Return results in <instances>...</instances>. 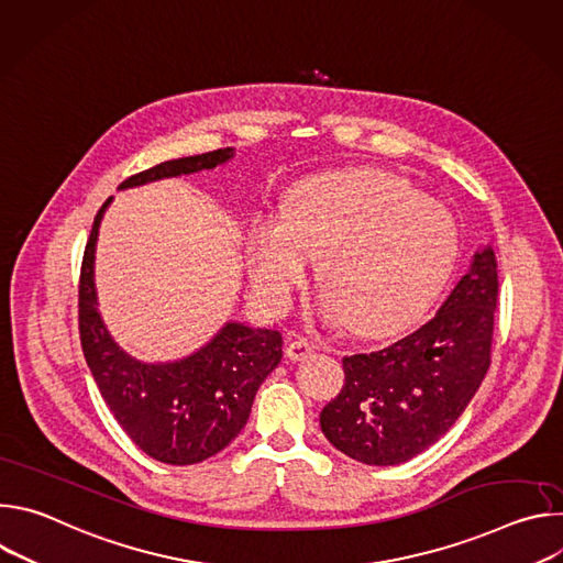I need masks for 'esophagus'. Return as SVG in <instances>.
Masks as SVG:
<instances>
[{"label":"esophagus","mask_w":563,"mask_h":563,"mask_svg":"<svg viewBox=\"0 0 563 563\" xmlns=\"http://www.w3.org/2000/svg\"><path fill=\"white\" fill-rule=\"evenodd\" d=\"M313 350H316V345L311 341L296 339V341H291L287 345V358L289 361H305V358H309L313 354Z\"/></svg>","instance_id":"1"}]
</instances>
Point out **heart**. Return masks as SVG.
<instances>
[{
	"label": "heart",
	"mask_w": 563,
	"mask_h": 563,
	"mask_svg": "<svg viewBox=\"0 0 563 563\" xmlns=\"http://www.w3.org/2000/svg\"><path fill=\"white\" fill-rule=\"evenodd\" d=\"M459 224L408 180L376 169L300 180L285 220L263 218L250 233L247 265L261 302L280 311L320 256L328 287L320 311L363 336L406 328L448 283L459 258Z\"/></svg>",
	"instance_id": "b5f03b06"
}]
</instances>
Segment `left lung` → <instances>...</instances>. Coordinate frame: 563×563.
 <instances>
[{
    "label": "left lung",
    "mask_w": 563,
    "mask_h": 563,
    "mask_svg": "<svg viewBox=\"0 0 563 563\" xmlns=\"http://www.w3.org/2000/svg\"><path fill=\"white\" fill-rule=\"evenodd\" d=\"M497 305V258L486 247L426 325L343 358L345 385L320 412L328 441L367 465L406 463L437 443L488 374Z\"/></svg>",
    "instance_id": "1"
}]
</instances>
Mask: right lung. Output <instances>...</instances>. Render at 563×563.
Returning <instances> with one entry per match:
<instances>
[{
    "mask_svg": "<svg viewBox=\"0 0 563 563\" xmlns=\"http://www.w3.org/2000/svg\"><path fill=\"white\" fill-rule=\"evenodd\" d=\"M233 148L167 159L126 178L120 189L213 169ZM100 207L79 272V341L104 404L129 439L151 459L169 465L200 463L224 450L245 428L261 383L283 358V336L227 323L205 347L176 363H142L107 332L96 300L93 261Z\"/></svg>",
    "mask_w": 563,
    "mask_h": 563,
    "instance_id": "add662e5",
    "label": "right lung"
}]
</instances>
